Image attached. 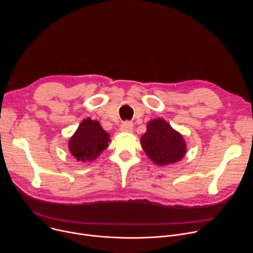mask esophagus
I'll return each mask as SVG.
<instances>
[{
    "label": "esophagus",
    "instance_id": "esophagus-1",
    "mask_svg": "<svg viewBox=\"0 0 253 253\" xmlns=\"http://www.w3.org/2000/svg\"><path fill=\"white\" fill-rule=\"evenodd\" d=\"M120 131L121 132H125V133H132L133 131V124L131 122H124L121 126H120Z\"/></svg>",
    "mask_w": 253,
    "mask_h": 253
}]
</instances>
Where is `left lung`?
<instances>
[{"instance_id": "obj_1", "label": "left lung", "mask_w": 253, "mask_h": 253, "mask_svg": "<svg viewBox=\"0 0 253 253\" xmlns=\"http://www.w3.org/2000/svg\"><path fill=\"white\" fill-rule=\"evenodd\" d=\"M146 128L140 143L146 155L156 165L174 164L185 156L187 145L183 136L164 119L150 120Z\"/></svg>"}]
</instances>
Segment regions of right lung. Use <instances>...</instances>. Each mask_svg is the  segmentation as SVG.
Masks as SVG:
<instances>
[{
    "mask_svg": "<svg viewBox=\"0 0 253 253\" xmlns=\"http://www.w3.org/2000/svg\"><path fill=\"white\" fill-rule=\"evenodd\" d=\"M110 135L97 120L84 119L69 140V151L78 161L90 162L109 146Z\"/></svg>",
    "mask_w": 253,
    "mask_h": 253,
    "instance_id": "right-lung-1",
    "label": "right lung"
}]
</instances>
